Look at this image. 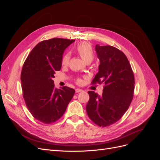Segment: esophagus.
<instances>
[{
    "mask_svg": "<svg viewBox=\"0 0 160 160\" xmlns=\"http://www.w3.org/2000/svg\"><path fill=\"white\" fill-rule=\"evenodd\" d=\"M81 91H83V90H82L81 89H75L76 93H79V92H81Z\"/></svg>",
    "mask_w": 160,
    "mask_h": 160,
    "instance_id": "obj_1",
    "label": "esophagus"
}]
</instances>
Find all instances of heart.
Wrapping results in <instances>:
<instances>
[{
    "label": "heart",
    "mask_w": 160,
    "mask_h": 160,
    "mask_svg": "<svg viewBox=\"0 0 160 160\" xmlns=\"http://www.w3.org/2000/svg\"><path fill=\"white\" fill-rule=\"evenodd\" d=\"M76 51L78 52V54L82 58L84 61L86 62H91L94 59V51L92 47V45L88 42H81L79 43L75 47ZM70 54L69 52H67L62 56L61 59V65L65 66L69 63L70 60ZM81 79H77V82L78 83H81Z\"/></svg>",
    "instance_id": "b5f03b06"
}]
</instances>
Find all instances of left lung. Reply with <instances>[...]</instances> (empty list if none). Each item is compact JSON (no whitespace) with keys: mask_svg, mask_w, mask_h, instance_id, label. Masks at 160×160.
<instances>
[{"mask_svg":"<svg viewBox=\"0 0 160 160\" xmlns=\"http://www.w3.org/2000/svg\"><path fill=\"white\" fill-rule=\"evenodd\" d=\"M100 61L99 72L91 85L104 84L103 94L88 91L86 111L90 119L100 127H107L122 118L133 98L135 79L127 57L110 45L95 46Z\"/></svg>","mask_w":160,"mask_h":160,"instance_id":"obj_1","label":"left lung"}]
</instances>
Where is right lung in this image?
I'll return each instance as SVG.
<instances>
[{"label": "right lung", "instance_id": "right-lung-1", "mask_svg": "<svg viewBox=\"0 0 160 160\" xmlns=\"http://www.w3.org/2000/svg\"><path fill=\"white\" fill-rule=\"evenodd\" d=\"M75 40L53 38L33 48L24 62L21 75L23 98L37 120L50 124L64 114L75 91L68 87L55 88L52 78L61 68L62 53Z\"/></svg>", "mask_w": 160, "mask_h": 160}]
</instances>
